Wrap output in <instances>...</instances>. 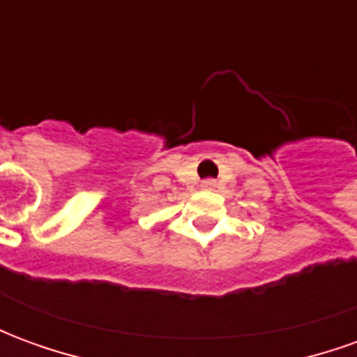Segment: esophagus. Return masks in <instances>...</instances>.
I'll return each instance as SVG.
<instances>
[{
  "instance_id": "esophagus-1",
  "label": "esophagus",
  "mask_w": 357,
  "mask_h": 357,
  "mask_svg": "<svg viewBox=\"0 0 357 357\" xmlns=\"http://www.w3.org/2000/svg\"><path fill=\"white\" fill-rule=\"evenodd\" d=\"M201 187L204 191H214V189H216V179H204L201 183Z\"/></svg>"
}]
</instances>
